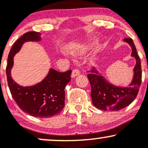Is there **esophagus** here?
Returning a JSON list of instances; mask_svg holds the SVG:
<instances>
[{"label": "esophagus", "instance_id": "1", "mask_svg": "<svg viewBox=\"0 0 148 148\" xmlns=\"http://www.w3.org/2000/svg\"><path fill=\"white\" fill-rule=\"evenodd\" d=\"M80 75V72L79 70H78V69H74V70L72 71V78H75L76 76Z\"/></svg>", "mask_w": 148, "mask_h": 148}]
</instances>
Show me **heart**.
<instances>
[{
  "mask_svg": "<svg viewBox=\"0 0 148 148\" xmlns=\"http://www.w3.org/2000/svg\"><path fill=\"white\" fill-rule=\"evenodd\" d=\"M92 46H93V44L89 43V44H88V45H84V47H83V49H84V50H87V49L91 48V47H92ZM62 55L63 56L66 57V53L64 52H62Z\"/></svg>",
  "mask_w": 148,
  "mask_h": 148,
  "instance_id": "b5f03b06",
  "label": "heart"
}]
</instances>
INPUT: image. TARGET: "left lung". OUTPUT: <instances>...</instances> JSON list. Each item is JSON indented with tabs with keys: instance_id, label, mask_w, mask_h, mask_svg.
Returning <instances> with one entry per match:
<instances>
[{
	"instance_id": "obj_1",
	"label": "left lung",
	"mask_w": 148,
	"mask_h": 148,
	"mask_svg": "<svg viewBox=\"0 0 148 148\" xmlns=\"http://www.w3.org/2000/svg\"><path fill=\"white\" fill-rule=\"evenodd\" d=\"M132 48L131 56L136 60L133 77L127 87L116 86L107 80L95 69L88 75L91 85V98L93 105L103 111H119L129 106L138 95L141 84V65L136 49L131 38L124 39Z\"/></svg>"
}]
</instances>
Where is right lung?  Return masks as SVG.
Returning a JSON list of instances; mask_svg holds the SVG:
<instances>
[{"instance_id": "obj_1", "label": "right lung", "mask_w": 148, "mask_h": 148, "mask_svg": "<svg viewBox=\"0 0 148 148\" xmlns=\"http://www.w3.org/2000/svg\"><path fill=\"white\" fill-rule=\"evenodd\" d=\"M42 34L28 32L18 38L9 53L6 74L10 92L18 106L25 113L35 118H49L60 113L64 106V88L70 81L72 71L59 72L50 68L41 81L30 86H22L11 76L14 56L27 42H40Z\"/></svg>"}]
</instances>
